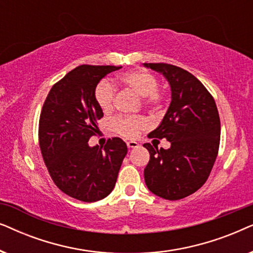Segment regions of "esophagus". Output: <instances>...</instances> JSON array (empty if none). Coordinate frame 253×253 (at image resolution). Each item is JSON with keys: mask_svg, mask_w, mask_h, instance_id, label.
<instances>
[{"mask_svg": "<svg viewBox=\"0 0 253 253\" xmlns=\"http://www.w3.org/2000/svg\"><path fill=\"white\" fill-rule=\"evenodd\" d=\"M126 146L129 147V148H136V147L139 146V144H138L137 141H132V140H131V141H127Z\"/></svg>", "mask_w": 253, "mask_h": 253, "instance_id": "esophagus-1", "label": "esophagus"}]
</instances>
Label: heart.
<instances>
[{"label": "heart", "instance_id": "heart-1", "mask_svg": "<svg viewBox=\"0 0 253 253\" xmlns=\"http://www.w3.org/2000/svg\"><path fill=\"white\" fill-rule=\"evenodd\" d=\"M120 85L124 86L134 94L139 95L145 108L155 110L166 100V91L159 86L157 76L143 68L122 72L117 77ZM94 96L96 103L105 114L114 109L116 89L108 81H101L96 85ZM112 126L116 133L126 138H136L146 127V122L141 117L116 116L112 121Z\"/></svg>", "mask_w": 253, "mask_h": 253}]
</instances>
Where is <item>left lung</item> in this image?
<instances>
[{
  "label": "left lung",
  "mask_w": 253,
  "mask_h": 253,
  "mask_svg": "<svg viewBox=\"0 0 253 253\" xmlns=\"http://www.w3.org/2000/svg\"><path fill=\"white\" fill-rule=\"evenodd\" d=\"M144 65L161 72L171 87L170 106L160 126L148 134L166 138L170 147L143 145L150 152L145 182L161 198L183 199L202 188L212 170L220 145L219 112L212 94L189 71L168 63Z\"/></svg>",
  "instance_id": "left-lung-1"
}]
</instances>
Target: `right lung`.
<instances>
[{
  "mask_svg": "<svg viewBox=\"0 0 253 253\" xmlns=\"http://www.w3.org/2000/svg\"><path fill=\"white\" fill-rule=\"evenodd\" d=\"M120 68L79 65L55 83L41 109L39 145L48 172L62 192L81 202H98L113 191L126 155V144L117 137L103 148L88 146L103 116L95 87Z\"/></svg>",
  "mask_w": 253,
  "mask_h": 253,
  "instance_id": "right-lung-1",
  "label": "right lung"
}]
</instances>
